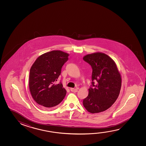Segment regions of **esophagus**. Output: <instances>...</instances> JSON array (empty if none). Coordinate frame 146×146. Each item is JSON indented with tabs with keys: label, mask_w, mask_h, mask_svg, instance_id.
<instances>
[{
	"label": "esophagus",
	"mask_w": 146,
	"mask_h": 146,
	"mask_svg": "<svg viewBox=\"0 0 146 146\" xmlns=\"http://www.w3.org/2000/svg\"><path fill=\"white\" fill-rule=\"evenodd\" d=\"M70 90H71V92H75V93H76V92H78V89H77V88H70Z\"/></svg>",
	"instance_id": "1"
}]
</instances>
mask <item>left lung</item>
Here are the masks:
<instances>
[{"label":"left lung","instance_id":"obj_1","mask_svg":"<svg viewBox=\"0 0 146 146\" xmlns=\"http://www.w3.org/2000/svg\"><path fill=\"white\" fill-rule=\"evenodd\" d=\"M84 60L93 69L88 95L83 100L84 107L92 113L107 110L119 95L122 79L114 60L104 53L85 55Z\"/></svg>","mask_w":146,"mask_h":146}]
</instances>
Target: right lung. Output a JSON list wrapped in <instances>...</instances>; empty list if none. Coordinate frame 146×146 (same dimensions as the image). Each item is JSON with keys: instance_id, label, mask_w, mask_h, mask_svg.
<instances>
[{"instance_id": "1", "label": "right lung", "mask_w": 146, "mask_h": 146, "mask_svg": "<svg viewBox=\"0 0 146 146\" xmlns=\"http://www.w3.org/2000/svg\"><path fill=\"white\" fill-rule=\"evenodd\" d=\"M69 55L60 50H53L38 56L31 66L29 90L34 100L45 108H54L66 95L61 82L56 84V81Z\"/></svg>"}]
</instances>
